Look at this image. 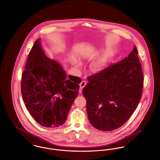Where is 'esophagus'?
<instances>
[{"mask_svg":"<svg viewBox=\"0 0 160 160\" xmlns=\"http://www.w3.org/2000/svg\"><path fill=\"white\" fill-rule=\"evenodd\" d=\"M86 82L82 81V82L80 83V89H83L84 87L86 86Z\"/></svg>","mask_w":160,"mask_h":160,"instance_id":"1","label":"esophagus"}]
</instances>
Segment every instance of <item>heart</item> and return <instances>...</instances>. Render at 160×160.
<instances>
[{
    "label": "heart",
    "instance_id": "obj_1",
    "mask_svg": "<svg viewBox=\"0 0 160 160\" xmlns=\"http://www.w3.org/2000/svg\"><path fill=\"white\" fill-rule=\"evenodd\" d=\"M113 57V54L110 52H107L104 54L99 59L94 61L90 65V69L92 72L98 73L103 71L106 68L108 63L112 61ZM75 64L77 67L81 65V63L78 61L75 62Z\"/></svg>",
    "mask_w": 160,
    "mask_h": 160
}]
</instances>
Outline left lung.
Instances as JSON below:
<instances>
[{"instance_id":"left-lung-1","label":"left lung","mask_w":160,"mask_h":160,"mask_svg":"<svg viewBox=\"0 0 160 160\" xmlns=\"http://www.w3.org/2000/svg\"><path fill=\"white\" fill-rule=\"evenodd\" d=\"M143 80L135 46L127 58L88 77L83 94L92 125L108 131L123 125L141 99Z\"/></svg>"}]
</instances>
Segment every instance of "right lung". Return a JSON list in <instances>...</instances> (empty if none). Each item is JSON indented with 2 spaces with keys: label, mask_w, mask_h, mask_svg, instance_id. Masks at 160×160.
I'll use <instances>...</instances> for the list:
<instances>
[{
  "label": "right lung",
  "mask_w": 160,
  "mask_h": 160,
  "mask_svg": "<svg viewBox=\"0 0 160 160\" xmlns=\"http://www.w3.org/2000/svg\"><path fill=\"white\" fill-rule=\"evenodd\" d=\"M80 82L79 77L67 76L61 64L46 56L41 38L35 41L22 74V95L37 122L50 128L63 124L78 94Z\"/></svg>",
  "instance_id": "add662e5"
}]
</instances>
